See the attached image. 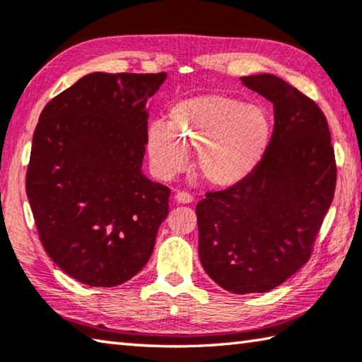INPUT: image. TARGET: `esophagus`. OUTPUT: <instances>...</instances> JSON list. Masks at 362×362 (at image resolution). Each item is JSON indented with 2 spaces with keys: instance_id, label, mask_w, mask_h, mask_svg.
<instances>
[{
  "instance_id": "34e87169",
  "label": "esophagus",
  "mask_w": 362,
  "mask_h": 362,
  "mask_svg": "<svg viewBox=\"0 0 362 362\" xmlns=\"http://www.w3.org/2000/svg\"><path fill=\"white\" fill-rule=\"evenodd\" d=\"M174 199H175V203H179V204H192L194 201L193 196L185 193V192H177L175 196H174Z\"/></svg>"
}]
</instances>
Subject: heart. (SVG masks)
<instances>
[{
  "instance_id": "obj_1",
  "label": "heart",
  "mask_w": 362,
  "mask_h": 362,
  "mask_svg": "<svg viewBox=\"0 0 362 362\" xmlns=\"http://www.w3.org/2000/svg\"><path fill=\"white\" fill-rule=\"evenodd\" d=\"M272 139L265 110L236 97L204 94L174 103L168 124L153 122L146 151L153 170L169 179L185 169L188 150L198 148L196 174L214 188H233L260 168Z\"/></svg>"
}]
</instances>
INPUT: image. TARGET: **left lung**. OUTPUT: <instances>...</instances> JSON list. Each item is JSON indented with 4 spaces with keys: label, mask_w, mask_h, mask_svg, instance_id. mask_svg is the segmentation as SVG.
Returning <instances> with one entry per match:
<instances>
[{
    "label": "left lung",
    "mask_w": 362,
    "mask_h": 362,
    "mask_svg": "<svg viewBox=\"0 0 362 362\" xmlns=\"http://www.w3.org/2000/svg\"><path fill=\"white\" fill-rule=\"evenodd\" d=\"M273 103V139L241 185L196 206L199 260L233 293L268 292L308 262L334 199L337 168L327 119L316 103L269 73L241 78Z\"/></svg>",
    "instance_id": "left-lung-1"
}]
</instances>
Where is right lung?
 <instances>
[{"instance_id":"right-lung-1","label":"right lung","mask_w":362,"mask_h":362,"mask_svg":"<svg viewBox=\"0 0 362 362\" xmlns=\"http://www.w3.org/2000/svg\"><path fill=\"white\" fill-rule=\"evenodd\" d=\"M166 76L89 73L40 115L27 196L42 247L79 283L119 286L150 260L170 189L142 173L146 100Z\"/></svg>"}]
</instances>
